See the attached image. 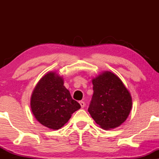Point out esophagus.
I'll return each instance as SVG.
<instances>
[{
	"label": "esophagus",
	"mask_w": 159,
	"mask_h": 159,
	"mask_svg": "<svg viewBox=\"0 0 159 159\" xmlns=\"http://www.w3.org/2000/svg\"><path fill=\"white\" fill-rule=\"evenodd\" d=\"M80 103V106H81V107L82 108H84V106H85V103H84V101H80L79 102Z\"/></svg>",
	"instance_id": "34e87169"
}]
</instances>
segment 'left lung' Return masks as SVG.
I'll return each mask as SVG.
<instances>
[{
    "label": "left lung",
    "mask_w": 159,
    "mask_h": 159,
    "mask_svg": "<svg viewBox=\"0 0 159 159\" xmlns=\"http://www.w3.org/2000/svg\"><path fill=\"white\" fill-rule=\"evenodd\" d=\"M93 95L88 111L103 129L118 127L127 119L132 106V96L120 78L106 71L92 80Z\"/></svg>",
    "instance_id": "8db88e82"
}]
</instances>
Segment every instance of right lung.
<instances>
[{"label": "right lung", "instance_id": "add662e5", "mask_svg": "<svg viewBox=\"0 0 159 159\" xmlns=\"http://www.w3.org/2000/svg\"><path fill=\"white\" fill-rule=\"evenodd\" d=\"M30 107L35 119L51 129L61 128L71 114L81 108L64 86V79L56 71L43 76L34 87Z\"/></svg>", "mask_w": 159, "mask_h": 159}]
</instances>
